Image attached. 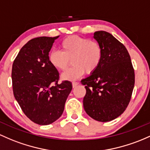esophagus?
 I'll return each mask as SVG.
<instances>
[{"mask_svg":"<svg viewBox=\"0 0 150 150\" xmlns=\"http://www.w3.org/2000/svg\"><path fill=\"white\" fill-rule=\"evenodd\" d=\"M78 83H77V82H72V88H75V87H77L78 86Z\"/></svg>","mask_w":150,"mask_h":150,"instance_id":"34e87169","label":"esophagus"}]
</instances>
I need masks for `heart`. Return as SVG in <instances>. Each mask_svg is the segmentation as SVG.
<instances>
[{
  "instance_id": "obj_1",
  "label": "heart",
  "mask_w": 150,
  "mask_h": 150,
  "mask_svg": "<svg viewBox=\"0 0 150 150\" xmlns=\"http://www.w3.org/2000/svg\"><path fill=\"white\" fill-rule=\"evenodd\" d=\"M61 52L52 50L48 55L50 65L57 70H65L71 60L72 66L62 74L64 80H75L85 72L92 74L97 70L103 59V48L93 40L71 35L60 43Z\"/></svg>"
}]
</instances>
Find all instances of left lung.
Segmentation results:
<instances>
[{"instance_id": "8db88e82", "label": "left lung", "mask_w": 150, "mask_h": 150, "mask_svg": "<svg viewBox=\"0 0 150 150\" xmlns=\"http://www.w3.org/2000/svg\"><path fill=\"white\" fill-rule=\"evenodd\" d=\"M93 38L103 48V59L96 71L81 80L86 89L83 107L90 117L105 122L125 110L134 88V72L127 50L112 34L96 31Z\"/></svg>"}]
</instances>
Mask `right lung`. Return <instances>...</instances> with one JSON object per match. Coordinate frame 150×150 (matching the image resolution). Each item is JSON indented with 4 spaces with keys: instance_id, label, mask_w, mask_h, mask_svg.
<instances>
[{
    "instance_id": "add662e5",
    "label": "right lung",
    "mask_w": 150,
    "mask_h": 150,
    "mask_svg": "<svg viewBox=\"0 0 150 150\" xmlns=\"http://www.w3.org/2000/svg\"><path fill=\"white\" fill-rule=\"evenodd\" d=\"M56 37H39L21 49L12 67L13 95L24 114L33 122L47 125L64 111L72 86L70 81L58 83L59 72L48 60Z\"/></svg>"
}]
</instances>
